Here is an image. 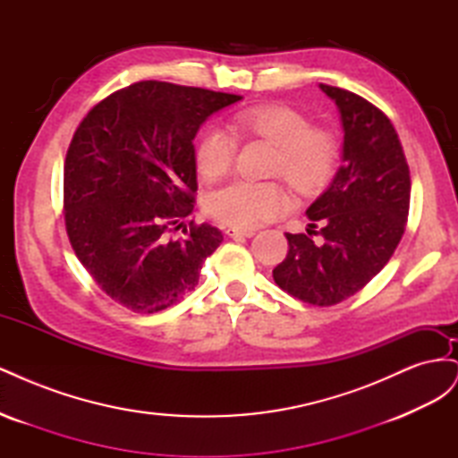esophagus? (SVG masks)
<instances>
[{
  "label": "esophagus",
  "instance_id": "esophagus-1",
  "mask_svg": "<svg viewBox=\"0 0 458 458\" xmlns=\"http://www.w3.org/2000/svg\"><path fill=\"white\" fill-rule=\"evenodd\" d=\"M225 233L229 234V237H233V239H237V237L250 239V237H254V234H256L254 229H237V227H229Z\"/></svg>",
  "mask_w": 458,
  "mask_h": 458
}]
</instances>
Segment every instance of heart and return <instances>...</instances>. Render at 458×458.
<instances>
[{"mask_svg": "<svg viewBox=\"0 0 458 458\" xmlns=\"http://www.w3.org/2000/svg\"><path fill=\"white\" fill-rule=\"evenodd\" d=\"M231 130L242 140H261L276 147L271 174L301 195L321 191L335 172L338 143L323 128H311L310 120L284 105H261L241 110L231 120ZM237 155V143L221 130L202 135L197 147V168L208 182L225 177ZM283 189L273 182H234L212 192L208 214L225 225L256 227L283 210Z\"/></svg>", "mask_w": 458, "mask_h": 458, "instance_id": "1", "label": "heart"}]
</instances>
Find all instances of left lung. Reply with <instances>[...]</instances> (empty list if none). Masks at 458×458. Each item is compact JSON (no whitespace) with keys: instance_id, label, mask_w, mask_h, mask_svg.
Returning a JSON list of instances; mask_svg holds the SVG:
<instances>
[{"instance_id":"left-lung-1","label":"left lung","mask_w":458,"mask_h":458,"mask_svg":"<svg viewBox=\"0 0 458 458\" xmlns=\"http://www.w3.org/2000/svg\"><path fill=\"white\" fill-rule=\"evenodd\" d=\"M335 101L344 130L342 165L308 210L322 224L323 245L308 234L286 233L288 254L273 279L288 294L313 306L359 293L390 261L403 237L411 175L403 147L382 110L348 89L318 84Z\"/></svg>"}]
</instances>
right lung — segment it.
<instances>
[{
  "mask_svg": "<svg viewBox=\"0 0 458 458\" xmlns=\"http://www.w3.org/2000/svg\"><path fill=\"white\" fill-rule=\"evenodd\" d=\"M241 99L137 81L95 105L78 126L64 160L66 233L81 266L123 308H170L199 284L204 259L224 241L208 224L191 225L179 241L168 233L192 212L199 128Z\"/></svg>",
  "mask_w": 458,
  "mask_h": 458,
  "instance_id": "1",
  "label": "right lung"
}]
</instances>
